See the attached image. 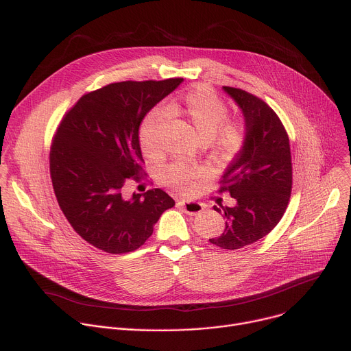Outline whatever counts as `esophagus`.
I'll use <instances>...</instances> for the list:
<instances>
[{"label":"esophagus","mask_w":351,"mask_h":351,"mask_svg":"<svg viewBox=\"0 0 351 351\" xmlns=\"http://www.w3.org/2000/svg\"><path fill=\"white\" fill-rule=\"evenodd\" d=\"M180 207L183 208V211L189 215H198L202 214L204 207L202 203H197V202H191V199H182V202L179 203Z\"/></svg>","instance_id":"esophagus-1"}]
</instances>
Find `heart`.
<instances>
[{
  "instance_id": "b5f03b06",
  "label": "heart",
  "mask_w": 351,
  "mask_h": 351,
  "mask_svg": "<svg viewBox=\"0 0 351 351\" xmlns=\"http://www.w3.org/2000/svg\"><path fill=\"white\" fill-rule=\"evenodd\" d=\"M179 110L190 119L203 141L211 144L213 153L221 158H230L244 143V132L239 122L228 121V107L208 87L198 86L189 90L178 104ZM165 119V110L154 107L149 111L138 130V140L144 156L153 158L160 153V126ZM202 169L191 164L176 161L162 168V180L180 191L191 189Z\"/></svg>"
}]
</instances>
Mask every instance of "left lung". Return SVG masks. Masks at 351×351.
<instances>
[{"label": "left lung", "mask_w": 351, "mask_h": 351, "mask_svg": "<svg viewBox=\"0 0 351 351\" xmlns=\"http://www.w3.org/2000/svg\"><path fill=\"white\" fill-rule=\"evenodd\" d=\"M222 90L243 117L244 143L222 175L219 191H229L233 207L217 206L226 219L218 247L237 250L267 236L282 219L291 191V156L287 133L263 99L240 88Z\"/></svg>", "instance_id": "8db88e82"}]
</instances>
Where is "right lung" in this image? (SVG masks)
<instances>
[{
    "instance_id": "obj_1",
    "label": "right lung",
    "mask_w": 351,
    "mask_h": 351,
    "mask_svg": "<svg viewBox=\"0 0 351 351\" xmlns=\"http://www.w3.org/2000/svg\"><path fill=\"white\" fill-rule=\"evenodd\" d=\"M183 79L119 82L84 94L64 117L49 154L58 204L79 236L111 254L138 248L175 206L164 190L123 195L143 169L144 117Z\"/></svg>"
}]
</instances>
